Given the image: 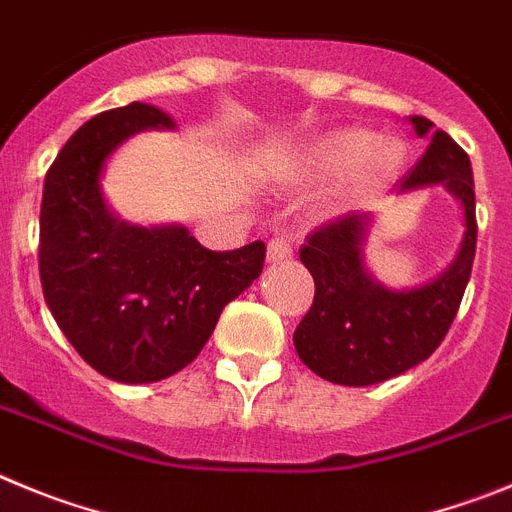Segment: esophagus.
<instances>
[{
    "mask_svg": "<svg viewBox=\"0 0 512 512\" xmlns=\"http://www.w3.org/2000/svg\"><path fill=\"white\" fill-rule=\"evenodd\" d=\"M290 255H293V242H290V237H285V234H275V237L267 242V260H288Z\"/></svg>",
    "mask_w": 512,
    "mask_h": 512,
    "instance_id": "obj_1",
    "label": "esophagus"
}]
</instances>
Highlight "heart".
<instances>
[{"mask_svg": "<svg viewBox=\"0 0 512 512\" xmlns=\"http://www.w3.org/2000/svg\"><path fill=\"white\" fill-rule=\"evenodd\" d=\"M398 150L388 142H375L365 130H342L321 137L311 150V165L321 173L352 170L354 186H372L393 176L398 168Z\"/></svg>", "mask_w": 512, "mask_h": 512, "instance_id": "obj_1", "label": "heart"}]
</instances>
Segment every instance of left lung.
<instances>
[{
    "label": "left lung",
    "mask_w": 512,
    "mask_h": 512,
    "mask_svg": "<svg viewBox=\"0 0 512 512\" xmlns=\"http://www.w3.org/2000/svg\"><path fill=\"white\" fill-rule=\"evenodd\" d=\"M418 137H431L400 191L444 183L464 206L467 232L454 265L434 283L405 293L385 290L365 273L367 214L347 211L319 224L301 247L313 275V303L293 334L303 365L324 380L365 388L428 359L444 342L462 303L477 250L474 178L469 155L426 117H411Z\"/></svg>",
    "instance_id": "left-lung-1"
}]
</instances>
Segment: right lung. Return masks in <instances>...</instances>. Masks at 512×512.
Returning a JSON list of instances; mask_svg holds the SVG:
<instances>
[{"label":"right lung","mask_w":512,"mask_h":512,"mask_svg":"<svg viewBox=\"0 0 512 512\" xmlns=\"http://www.w3.org/2000/svg\"><path fill=\"white\" fill-rule=\"evenodd\" d=\"M173 127L132 101L78 127L48 168L40 206V283L81 357L117 382H158L199 357L224 306L265 265V242L206 250L186 227L140 229L104 206L99 173L114 147Z\"/></svg>","instance_id":"1"}]
</instances>
